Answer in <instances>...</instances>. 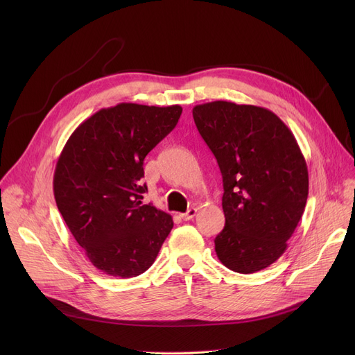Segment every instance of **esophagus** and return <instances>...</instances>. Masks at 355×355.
<instances>
[{"mask_svg":"<svg viewBox=\"0 0 355 355\" xmlns=\"http://www.w3.org/2000/svg\"><path fill=\"white\" fill-rule=\"evenodd\" d=\"M196 214H197V209H190L187 213H181L180 217H181L182 220L187 221V220H191L193 217H196Z\"/></svg>","mask_w":355,"mask_h":355,"instance_id":"esophagus-1","label":"esophagus"}]
</instances>
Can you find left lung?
<instances>
[{"instance_id":"left-lung-1","label":"left lung","mask_w":355,"mask_h":355,"mask_svg":"<svg viewBox=\"0 0 355 355\" xmlns=\"http://www.w3.org/2000/svg\"><path fill=\"white\" fill-rule=\"evenodd\" d=\"M223 175L226 226L214 239L227 269L254 273L281 257L308 198V166L291 129L272 110L216 101L193 107Z\"/></svg>"}]
</instances>
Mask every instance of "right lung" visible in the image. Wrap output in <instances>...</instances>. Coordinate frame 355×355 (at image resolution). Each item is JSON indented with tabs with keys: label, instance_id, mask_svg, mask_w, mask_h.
Returning a JSON list of instances; mask_svg holds the SVG:
<instances>
[{
	"label": "right lung",
	"instance_id": "right-lung-1",
	"mask_svg": "<svg viewBox=\"0 0 355 355\" xmlns=\"http://www.w3.org/2000/svg\"><path fill=\"white\" fill-rule=\"evenodd\" d=\"M182 107L118 103L83 121L55 164L53 191L90 263L109 276L135 277L151 266L173 217L142 204L148 153L175 128Z\"/></svg>",
	"mask_w": 355,
	"mask_h": 355
}]
</instances>
